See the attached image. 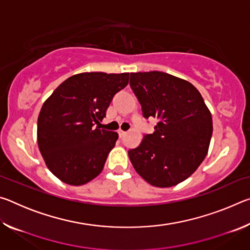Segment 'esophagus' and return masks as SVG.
Instances as JSON below:
<instances>
[{"mask_svg": "<svg viewBox=\"0 0 250 250\" xmlns=\"http://www.w3.org/2000/svg\"><path fill=\"white\" fill-rule=\"evenodd\" d=\"M118 132H119V135H120V138H124L125 135L126 134V131H122V130H119L118 131Z\"/></svg>", "mask_w": 250, "mask_h": 250, "instance_id": "esophagus-1", "label": "esophagus"}]
</instances>
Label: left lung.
<instances>
[{
    "instance_id": "obj_1",
    "label": "left lung",
    "mask_w": 250,
    "mask_h": 250,
    "mask_svg": "<svg viewBox=\"0 0 250 250\" xmlns=\"http://www.w3.org/2000/svg\"><path fill=\"white\" fill-rule=\"evenodd\" d=\"M130 86L154 132L128 152L134 170L155 188H171L191 176L208 152L209 109L191 83L162 71L132 73Z\"/></svg>"
}]
</instances>
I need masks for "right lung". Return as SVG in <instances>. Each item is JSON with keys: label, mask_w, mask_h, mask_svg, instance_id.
<instances>
[{"label": "right lung", "mask_w": 250, "mask_h": 250, "mask_svg": "<svg viewBox=\"0 0 250 250\" xmlns=\"http://www.w3.org/2000/svg\"><path fill=\"white\" fill-rule=\"evenodd\" d=\"M129 73H82L66 79L43 104L37 120V143L46 166L66 184L79 186L103 171L117 132L95 128Z\"/></svg>", "instance_id": "1"}]
</instances>
